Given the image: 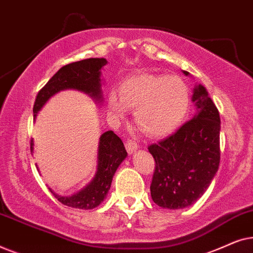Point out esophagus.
Segmentation results:
<instances>
[{
    "instance_id": "obj_1",
    "label": "esophagus",
    "mask_w": 253,
    "mask_h": 253,
    "mask_svg": "<svg viewBox=\"0 0 253 253\" xmlns=\"http://www.w3.org/2000/svg\"><path fill=\"white\" fill-rule=\"evenodd\" d=\"M126 151L129 154H133L134 152L138 150V145L137 143H134L132 140H127L126 143Z\"/></svg>"
}]
</instances>
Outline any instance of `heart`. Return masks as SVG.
Masks as SVG:
<instances>
[{
  "mask_svg": "<svg viewBox=\"0 0 253 253\" xmlns=\"http://www.w3.org/2000/svg\"><path fill=\"white\" fill-rule=\"evenodd\" d=\"M189 106L188 86L176 76H133L120 85L119 94L113 91L107 99L113 119L122 120L126 109H132L137 126L154 138L174 132L184 121Z\"/></svg>",
  "mask_w": 253,
  "mask_h": 253,
  "instance_id": "1",
  "label": "heart"
}]
</instances>
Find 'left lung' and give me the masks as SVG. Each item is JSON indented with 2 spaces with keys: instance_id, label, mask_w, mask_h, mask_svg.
I'll return each instance as SVG.
<instances>
[{
  "instance_id": "1",
  "label": "left lung",
  "mask_w": 253,
  "mask_h": 253,
  "mask_svg": "<svg viewBox=\"0 0 253 253\" xmlns=\"http://www.w3.org/2000/svg\"><path fill=\"white\" fill-rule=\"evenodd\" d=\"M191 101L196 107L192 119L170 137L148 147L155 160L151 197L162 209L192 205L209 189L219 169V112L202 84L195 85Z\"/></svg>"
}]
</instances>
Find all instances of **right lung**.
Here are the masks:
<instances>
[{
	"label": "right lung",
	"instance_id": "obj_1",
	"mask_svg": "<svg viewBox=\"0 0 253 253\" xmlns=\"http://www.w3.org/2000/svg\"><path fill=\"white\" fill-rule=\"evenodd\" d=\"M107 63L108 62L106 58H87L62 67L38 93L33 107L34 121L51 96L65 89H76L85 93L96 105H102L103 79L101 70ZM33 150L34 141L31 140V153H33ZM126 157L127 153L121 138L112 130L106 131L99 138L96 170L91 182L70 196L57 195L50 188L49 191L65 206L79 210L95 209L106 199L114 175Z\"/></svg>",
	"mask_w": 253,
	"mask_h": 253
}]
</instances>
